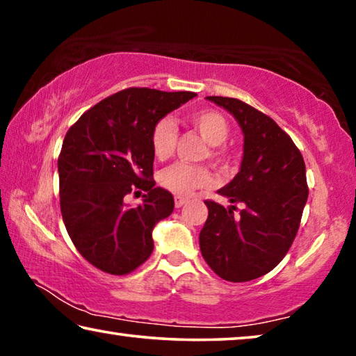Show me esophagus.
<instances>
[{"label": "esophagus", "mask_w": 356, "mask_h": 356, "mask_svg": "<svg viewBox=\"0 0 356 356\" xmlns=\"http://www.w3.org/2000/svg\"><path fill=\"white\" fill-rule=\"evenodd\" d=\"M185 202H186V200H185V197H182V196H176V197H174V206H176L177 209L182 207Z\"/></svg>", "instance_id": "obj_1"}]
</instances>
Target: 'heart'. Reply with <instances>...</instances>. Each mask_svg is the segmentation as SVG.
<instances>
[{"label":"heart","instance_id":"obj_1","mask_svg":"<svg viewBox=\"0 0 356 356\" xmlns=\"http://www.w3.org/2000/svg\"><path fill=\"white\" fill-rule=\"evenodd\" d=\"M193 127L200 131L212 149V156L221 163H229V154L220 147L229 136V122L221 113L204 110L190 116ZM177 144V130L170 118L156 120L150 130V147L156 160H166L172 155ZM159 184L165 190L179 196H188L197 188H206L212 184V174L204 166H195L177 161L159 172Z\"/></svg>","mask_w":356,"mask_h":356}]
</instances>
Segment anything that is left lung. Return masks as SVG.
Returning <instances> with one entry per match:
<instances>
[{
  "label": "left lung",
  "mask_w": 356,
  "mask_h": 356,
  "mask_svg": "<svg viewBox=\"0 0 356 356\" xmlns=\"http://www.w3.org/2000/svg\"><path fill=\"white\" fill-rule=\"evenodd\" d=\"M232 114L243 131L237 176L218 193L245 207L206 201L209 216L200 248L220 278L245 282L272 272L297 236L308 200L306 166L298 147L267 114L231 97H207Z\"/></svg>",
  "instance_id": "8db88e82"
}]
</instances>
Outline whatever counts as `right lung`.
<instances>
[{"label": "right lung", "instance_id": "obj_1", "mask_svg": "<svg viewBox=\"0 0 356 356\" xmlns=\"http://www.w3.org/2000/svg\"><path fill=\"white\" fill-rule=\"evenodd\" d=\"M196 97L129 88L89 108L65 134L58 159L59 202L69 237L94 267L127 275L154 251L152 231L174 210L170 191L155 186L150 130ZM129 208L124 196L140 194Z\"/></svg>", "mask_w": 356, "mask_h": 356}]
</instances>
